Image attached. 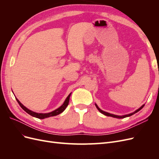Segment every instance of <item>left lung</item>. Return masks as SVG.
I'll return each instance as SVG.
<instances>
[{
  "label": "left lung",
  "instance_id": "8db88e82",
  "mask_svg": "<svg viewBox=\"0 0 159 159\" xmlns=\"http://www.w3.org/2000/svg\"><path fill=\"white\" fill-rule=\"evenodd\" d=\"M144 105H142V106L139 108V109H138L137 111H135L134 112H133V113H130V114H129V115H123V116H118V115H113V114H111V113H107V112H105V111H102V109H100L99 107H98V106L97 105L95 104V106H96V107L98 108V109L99 111L102 113H103V115H106V116H110V117H115V118H119V119H122V118H125V117H129V116H131V115H133V114H134V113H136L137 112H138L139 111H140L143 107H144Z\"/></svg>",
  "mask_w": 159,
  "mask_h": 159
}]
</instances>
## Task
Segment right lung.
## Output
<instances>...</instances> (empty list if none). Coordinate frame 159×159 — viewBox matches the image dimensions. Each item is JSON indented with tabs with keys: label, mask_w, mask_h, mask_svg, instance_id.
I'll use <instances>...</instances> for the list:
<instances>
[{
	"label": "right lung",
	"mask_w": 159,
	"mask_h": 159,
	"mask_svg": "<svg viewBox=\"0 0 159 159\" xmlns=\"http://www.w3.org/2000/svg\"><path fill=\"white\" fill-rule=\"evenodd\" d=\"M71 93H70V95L68 96V97H67L66 99L65 100L64 103H63V105H62L61 107H60L58 109H57L54 110V111L48 113H35V112H34V111H32L29 110L28 109H27L26 107L24 106V105H23L20 102H19V100H18L16 98V101H17V102L18 103V104L20 105V106L22 107V109L23 110H25L27 113H28L29 115H32V116H33V117L42 119H45V118H47V117L56 116V115H59V114H60L61 113L63 112L65 110V109L67 107V106H68V105Z\"/></svg>",
	"instance_id": "obj_1"
}]
</instances>
